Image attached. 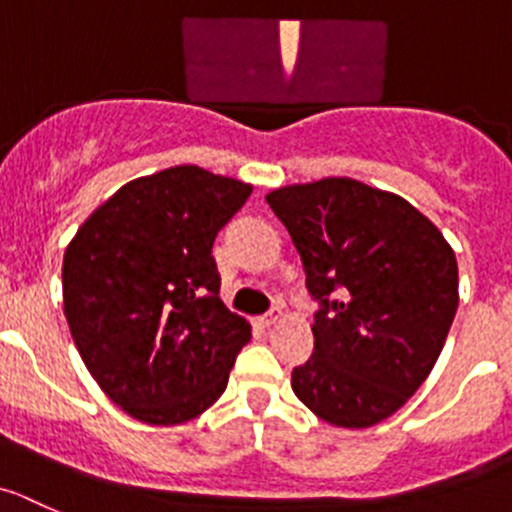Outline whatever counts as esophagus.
<instances>
[{
    "mask_svg": "<svg viewBox=\"0 0 512 512\" xmlns=\"http://www.w3.org/2000/svg\"><path fill=\"white\" fill-rule=\"evenodd\" d=\"M280 318H283V310H280V308H272L270 313H265V315H262V318H260V323H262V326H267V328H270V326H275V323H278Z\"/></svg>",
    "mask_w": 512,
    "mask_h": 512,
    "instance_id": "34e87169",
    "label": "esophagus"
}]
</instances>
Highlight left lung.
<instances>
[{
  "label": "left lung",
  "mask_w": 512,
  "mask_h": 512,
  "mask_svg": "<svg viewBox=\"0 0 512 512\" xmlns=\"http://www.w3.org/2000/svg\"><path fill=\"white\" fill-rule=\"evenodd\" d=\"M267 204L321 305L295 396L336 427L384 422L442 353L460 303L455 252L407 199L346 176L283 186Z\"/></svg>",
  "instance_id": "left-lung-1"
}]
</instances>
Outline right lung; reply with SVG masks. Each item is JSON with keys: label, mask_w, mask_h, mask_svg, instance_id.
Returning a JSON list of instances; mask_svg holds the SVG:
<instances>
[{"label": "right lung", "mask_w": 512, "mask_h": 512, "mask_svg": "<svg viewBox=\"0 0 512 512\" xmlns=\"http://www.w3.org/2000/svg\"><path fill=\"white\" fill-rule=\"evenodd\" d=\"M250 194L229 176L174 166L121 186L65 250L75 346L138 422H189L227 389L250 323L219 300L212 245Z\"/></svg>", "instance_id": "add662e5"}]
</instances>
